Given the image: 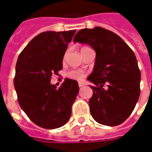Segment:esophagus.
<instances>
[{"instance_id":"1","label":"esophagus","mask_w":152,"mask_h":152,"mask_svg":"<svg viewBox=\"0 0 152 152\" xmlns=\"http://www.w3.org/2000/svg\"><path fill=\"white\" fill-rule=\"evenodd\" d=\"M78 85H79V86H80V87H82V86H84V84L82 83H79Z\"/></svg>"}]
</instances>
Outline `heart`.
Masks as SVG:
<instances>
[{"instance_id": "1", "label": "heart", "mask_w": 152, "mask_h": 152, "mask_svg": "<svg viewBox=\"0 0 152 152\" xmlns=\"http://www.w3.org/2000/svg\"><path fill=\"white\" fill-rule=\"evenodd\" d=\"M85 48H86V47L82 48H81V50ZM85 75H86L85 72H84L83 71H82V70H71V71L68 72V73H67V76H68L69 78L75 80H83V79L84 78Z\"/></svg>"}]
</instances>
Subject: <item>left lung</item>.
Segmentation results:
<instances>
[{
	"mask_svg": "<svg viewBox=\"0 0 152 152\" xmlns=\"http://www.w3.org/2000/svg\"><path fill=\"white\" fill-rule=\"evenodd\" d=\"M73 42L90 45L96 52L87 78L96 85L90 86L92 117L103 125H119L131 115L140 96L141 72L134 53L121 37L101 27L79 31Z\"/></svg>",
	"mask_w": 152,
	"mask_h": 152,
	"instance_id": "left-lung-1",
	"label": "left lung"
}]
</instances>
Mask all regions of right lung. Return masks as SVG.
Returning <instances> with one entry per match:
<instances>
[{"label":"right lung","mask_w":152,"mask_h":152,"mask_svg":"<svg viewBox=\"0 0 152 152\" xmlns=\"http://www.w3.org/2000/svg\"><path fill=\"white\" fill-rule=\"evenodd\" d=\"M76 31L40 33L18 58L14 85L18 104L33 123L45 129L67 123L79 93L76 80L66 79L58 89L50 83L52 75L62 69L63 56Z\"/></svg>","instance_id":"1"}]
</instances>
